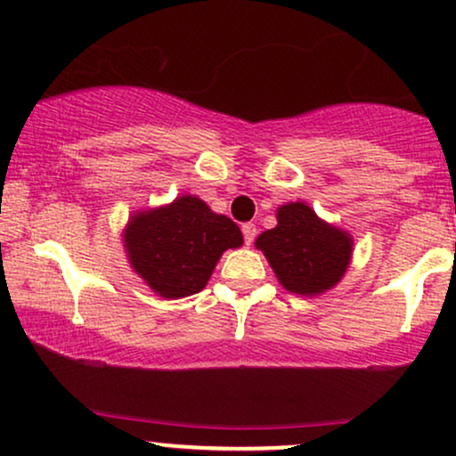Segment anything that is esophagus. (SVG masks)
Segmentation results:
<instances>
[{
    "mask_svg": "<svg viewBox=\"0 0 456 456\" xmlns=\"http://www.w3.org/2000/svg\"><path fill=\"white\" fill-rule=\"evenodd\" d=\"M242 233H244V242L246 244H253L255 242V235H257V227L253 223H246L242 224Z\"/></svg>",
    "mask_w": 456,
    "mask_h": 456,
    "instance_id": "1",
    "label": "esophagus"
}]
</instances>
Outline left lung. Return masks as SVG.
<instances>
[{"label": "left lung", "mask_w": 456, "mask_h": 456, "mask_svg": "<svg viewBox=\"0 0 456 456\" xmlns=\"http://www.w3.org/2000/svg\"><path fill=\"white\" fill-rule=\"evenodd\" d=\"M274 229L257 238L276 279L287 291L319 296L343 279L352 261V235L328 224L306 203H287L276 210Z\"/></svg>", "instance_id": "1"}]
</instances>
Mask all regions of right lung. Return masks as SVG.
Returning a JSON list of instances; mask_svg holds the SVG:
<instances>
[{
	"label": "right lung",
	"mask_w": 456,
	"mask_h": 456,
	"mask_svg": "<svg viewBox=\"0 0 456 456\" xmlns=\"http://www.w3.org/2000/svg\"><path fill=\"white\" fill-rule=\"evenodd\" d=\"M242 242L238 224L195 195L137 212L124 229L130 265L162 297L199 294L224 250Z\"/></svg>",
	"instance_id": "obj_1"
}]
</instances>
